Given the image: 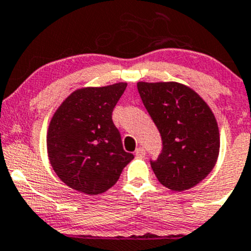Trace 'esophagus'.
Wrapping results in <instances>:
<instances>
[{
    "label": "esophagus",
    "mask_w": 251,
    "mask_h": 251,
    "mask_svg": "<svg viewBox=\"0 0 251 251\" xmlns=\"http://www.w3.org/2000/svg\"><path fill=\"white\" fill-rule=\"evenodd\" d=\"M135 156L139 158H143L145 156V149L144 148H138L135 150Z\"/></svg>",
    "instance_id": "esophagus-1"
}]
</instances>
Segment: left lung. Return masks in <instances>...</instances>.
<instances>
[{"mask_svg":"<svg viewBox=\"0 0 251 251\" xmlns=\"http://www.w3.org/2000/svg\"><path fill=\"white\" fill-rule=\"evenodd\" d=\"M141 101L160 131L162 150L150 160L158 182L176 192L190 189L215 167L220 133L204 100L179 83H138Z\"/></svg>","mask_w":251,"mask_h":251,"instance_id":"8db88e82","label":"left lung"}]
</instances>
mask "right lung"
Here are the masks:
<instances>
[{"label": "right lung", "instance_id": "obj_1", "mask_svg": "<svg viewBox=\"0 0 251 251\" xmlns=\"http://www.w3.org/2000/svg\"><path fill=\"white\" fill-rule=\"evenodd\" d=\"M126 83L72 93L54 112L47 153L59 179L72 189L98 195L110 189L134 158L123 149L112 112Z\"/></svg>", "mask_w": 251, "mask_h": 251}]
</instances>
